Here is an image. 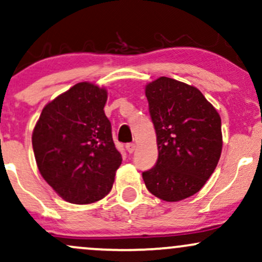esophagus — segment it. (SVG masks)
<instances>
[{
  "label": "esophagus",
  "mask_w": 262,
  "mask_h": 262,
  "mask_svg": "<svg viewBox=\"0 0 262 262\" xmlns=\"http://www.w3.org/2000/svg\"><path fill=\"white\" fill-rule=\"evenodd\" d=\"M125 149H127V151L129 152V154H132V152H133L135 150V144L134 143L125 144Z\"/></svg>",
  "instance_id": "1"
}]
</instances>
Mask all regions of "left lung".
Returning a JSON list of instances; mask_svg holds the SVG:
<instances>
[{
    "mask_svg": "<svg viewBox=\"0 0 262 262\" xmlns=\"http://www.w3.org/2000/svg\"><path fill=\"white\" fill-rule=\"evenodd\" d=\"M159 156L143 172L150 193L166 202L193 196L209 179L222 152V122L200 90L159 77L145 87Z\"/></svg>",
    "mask_w": 262,
    "mask_h": 262,
    "instance_id": "obj_1",
    "label": "left lung"
}]
</instances>
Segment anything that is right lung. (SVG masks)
<instances>
[{
	"mask_svg": "<svg viewBox=\"0 0 262 262\" xmlns=\"http://www.w3.org/2000/svg\"><path fill=\"white\" fill-rule=\"evenodd\" d=\"M106 101L104 89L76 83L43 108L33 130L40 175L70 203L102 200L112 188L122 164L103 111Z\"/></svg>",
	"mask_w": 262,
	"mask_h": 262,
	"instance_id": "add662e5",
	"label": "right lung"
}]
</instances>
